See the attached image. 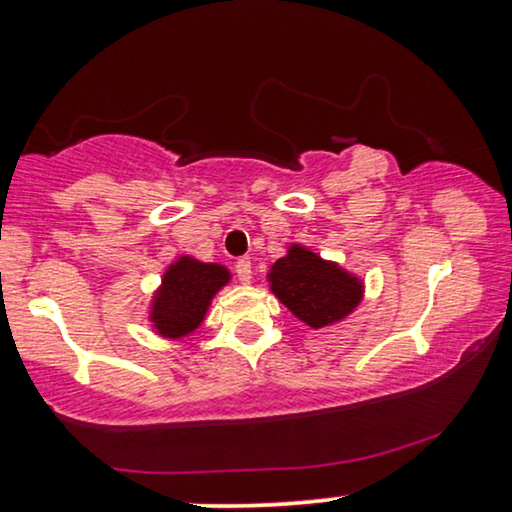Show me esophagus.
Segmentation results:
<instances>
[{
    "mask_svg": "<svg viewBox=\"0 0 512 512\" xmlns=\"http://www.w3.org/2000/svg\"><path fill=\"white\" fill-rule=\"evenodd\" d=\"M234 269H236V278H239V280L243 282V285H246V282L253 280V264H250V259H248V257L236 259Z\"/></svg>",
    "mask_w": 512,
    "mask_h": 512,
    "instance_id": "34e87169",
    "label": "esophagus"
}]
</instances>
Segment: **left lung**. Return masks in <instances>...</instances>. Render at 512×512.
<instances>
[{
    "label": "left lung",
    "mask_w": 512,
    "mask_h": 512,
    "mask_svg": "<svg viewBox=\"0 0 512 512\" xmlns=\"http://www.w3.org/2000/svg\"><path fill=\"white\" fill-rule=\"evenodd\" d=\"M271 289L296 317L322 329L352 312L363 287L338 264L324 262L305 248H292L269 273Z\"/></svg>",
    "instance_id": "1"
}]
</instances>
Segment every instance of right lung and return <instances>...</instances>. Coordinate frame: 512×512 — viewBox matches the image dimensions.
<instances>
[{"instance_id":"1","label":"right lung","mask_w":512,"mask_h":512,"mask_svg":"<svg viewBox=\"0 0 512 512\" xmlns=\"http://www.w3.org/2000/svg\"><path fill=\"white\" fill-rule=\"evenodd\" d=\"M230 280L223 266L202 264L197 259L181 257L177 264L167 269L154 301V319L158 333L167 338H181L195 331L204 319L211 296Z\"/></svg>"}]
</instances>
